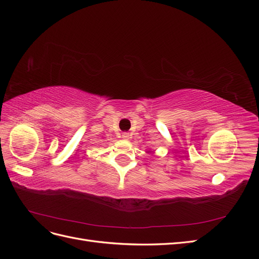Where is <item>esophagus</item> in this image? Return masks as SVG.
Masks as SVG:
<instances>
[{
  "label": "esophagus",
  "mask_w": 259,
  "mask_h": 259,
  "mask_svg": "<svg viewBox=\"0 0 259 259\" xmlns=\"http://www.w3.org/2000/svg\"><path fill=\"white\" fill-rule=\"evenodd\" d=\"M122 138H124V139H128V138H130V133H126V132L122 133Z\"/></svg>",
  "instance_id": "1"
}]
</instances>
